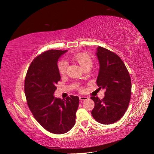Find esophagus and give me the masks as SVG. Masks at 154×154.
<instances>
[{
	"instance_id": "1",
	"label": "esophagus",
	"mask_w": 154,
	"mask_h": 154,
	"mask_svg": "<svg viewBox=\"0 0 154 154\" xmlns=\"http://www.w3.org/2000/svg\"><path fill=\"white\" fill-rule=\"evenodd\" d=\"M87 99H88V97H86V96H83V95L79 96L80 100H86Z\"/></svg>"
}]
</instances>
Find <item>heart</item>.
I'll return each instance as SVG.
<instances>
[{
    "label": "heart",
    "mask_w": 154,
    "mask_h": 154,
    "mask_svg": "<svg viewBox=\"0 0 154 154\" xmlns=\"http://www.w3.org/2000/svg\"><path fill=\"white\" fill-rule=\"evenodd\" d=\"M73 59L79 64L82 68L92 66V59L86 53H77L74 54ZM57 68L60 74H64L67 68V63L64 60H59L57 63Z\"/></svg>",
    "instance_id": "obj_1"
}]
</instances>
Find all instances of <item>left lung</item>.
<instances>
[{
    "label": "left lung",
    "instance_id": "1",
    "mask_svg": "<svg viewBox=\"0 0 154 154\" xmlns=\"http://www.w3.org/2000/svg\"><path fill=\"white\" fill-rule=\"evenodd\" d=\"M96 55L99 62L97 85L106 92L101 100L91 97L95 103L91 115L100 123L109 125L119 120L128 107L131 79L125 64L117 54L98 46Z\"/></svg>",
    "mask_w": 154,
    "mask_h": 154
}]
</instances>
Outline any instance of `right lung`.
Wrapping results in <instances>:
<instances>
[{
	"label": "right lung",
	"instance_id": "add662e5",
	"mask_svg": "<svg viewBox=\"0 0 154 154\" xmlns=\"http://www.w3.org/2000/svg\"><path fill=\"white\" fill-rule=\"evenodd\" d=\"M67 51L51 50L37 56L29 66L24 82L26 98L33 117L44 128L55 134L73 128L79 103L77 96L63 100L54 95L60 80L58 60Z\"/></svg>",
	"mask_w": 154,
	"mask_h": 154
}]
</instances>
